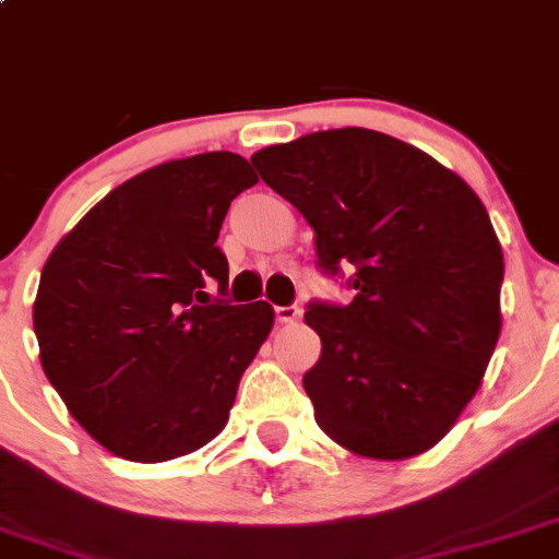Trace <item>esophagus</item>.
I'll return each mask as SVG.
<instances>
[{
	"instance_id": "1",
	"label": "esophagus",
	"mask_w": 559,
	"mask_h": 559,
	"mask_svg": "<svg viewBox=\"0 0 559 559\" xmlns=\"http://www.w3.org/2000/svg\"><path fill=\"white\" fill-rule=\"evenodd\" d=\"M300 319V308L297 306H278L275 308V322L278 324H292Z\"/></svg>"
}]
</instances>
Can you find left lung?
<instances>
[{
    "label": "left lung",
    "mask_w": 559,
    "mask_h": 559,
    "mask_svg": "<svg viewBox=\"0 0 559 559\" xmlns=\"http://www.w3.org/2000/svg\"><path fill=\"white\" fill-rule=\"evenodd\" d=\"M317 235L349 306L308 302L322 357L302 377L319 429L368 459L442 440L500 338L506 264L484 202L424 150L366 128L319 130L251 158Z\"/></svg>",
    "instance_id": "obj_1"
}]
</instances>
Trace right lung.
<instances>
[{"label": "right lung", "instance_id": "right-lung-1", "mask_svg": "<svg viewBox=\"0 0 559 559\" xmlns=\"http://www.w3.org/2000/svg\"><path fill=\"white\" fill-rule=\"evenodd\" d=\"M235 153H202L130 177L59 240L32 322L48 382L81 429L128 462L207 445L273 330L264 300L229 306L218 242L229 204L257 186Z\"/></svg>", "mask_w": 559, "mask_h": 559}]
</instances>
